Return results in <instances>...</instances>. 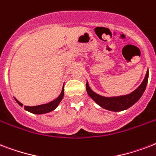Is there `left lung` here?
I'll list each match as a JSON object with an SVG mask.
<instances>
[{
    "label": "left lung",
    "mask_w": 156,
    "mask_h": 156,
    "mask_svg": "<svg viewBox=\"0 0 156 156\" xmlns=\"http://www.w3.org/2000/svg\"><path fill=\"white\" fill-rule=\"evenodd\" d=\"M148 75H149V73H148L147 71L144 80L142 83V84L138 87V89H136L134 91L130 93L129 95H122V96H118V97L108 98L97 95L96 93L90 90L87 83V85H86V88H87V91L88 95H90L91 99H93L102 108L107 109V110H110V111L113 112L123 111V110H126V109L130 108L143 95V92L145 91L147 84Z\"/></svg>",
    "instance_id": "8db88e82"
}]
</instances>
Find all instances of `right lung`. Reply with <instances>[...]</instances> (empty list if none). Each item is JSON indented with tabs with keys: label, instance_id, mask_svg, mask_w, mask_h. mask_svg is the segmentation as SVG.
<instances>
[{
	"label": "right lung",
	"instance_id": "add662e5",
	"mask_svg": "<svg viewBox=\"0 0 156 156\" xmlns=\"http://www.w3.org/2000/svg\"><path fill=\"white\" fill-rule=\"evenodd\" d=\"M63 96H64V87L62 91H61V95H59L56 100L52 101V102H50L48 103V104H46L38 105V106H33V107L24 106V108H25L26 110H27L28 112H32V113H35V114H43V113H46V112H49L54 110V109L56 108V107L58 106L59 103L61 102V100L63 99ZM15 100L17 101V103L20 105V106H23V104H21L18 100H16L15 99Z\"/></svg>",
	"mask_w": 156,
	"mask_h": 156
}]
</instances>
